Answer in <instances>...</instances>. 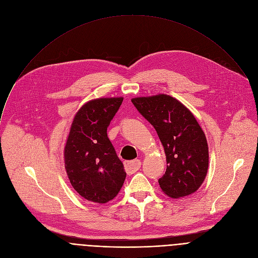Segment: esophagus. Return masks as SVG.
Here are the masks:
<instances>
[{
    "label": "esophagus",
    "instance_id": "esophagus-1",
    "mask_svg": "<svg viewBox=\"0 0 258 258\" xmlns=\"http://www.w3.org/2000/svg\"><path fill=\"white\" fill-rule=\"evenodd\" d=\"M141 161L139 159H135L132 161H126L124 162V168L127 174H132L135 173L136 171L139 170V168L141 167Z\"/></svg>",
    "mask_w": 258,
    "mask_h": 258
}]
</instances>
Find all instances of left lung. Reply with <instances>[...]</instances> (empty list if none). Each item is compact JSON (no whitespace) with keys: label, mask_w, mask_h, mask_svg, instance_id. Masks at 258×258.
<instances>
[{"label":"left lung","mask_w":258,"mask_h":258,"mask_svg":"<svg viewBox=\"0 0 258 258\" xmlns=\"http://www.w3.org/2000/svg\"><path fill=\"white\" fill-rule=\"evenodd\" d=\"M138 111L157 132L166 155V171L158 179L170 198L186 197L202 185L208 169V145L190 110L171 96L159 94L132 99Z\"/></svg>","instance_id":"left-lung-1"}]
</instances>
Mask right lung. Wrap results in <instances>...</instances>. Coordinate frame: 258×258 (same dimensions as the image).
<instances>
[{"mask_svg": "<svg viewBox=\"0 0 258 258\" xmlns=\"http://www.w3.org/2000/svg\"><path fill=\"white\" fill-rule=\"evenodd\" d=\"M122 101V97L99 98L84 104L72 120L65 144L64 162L71 186L94 203L116 197L126 176L107 137V127Z\"/></svg>", "mask_w": 258, "mask_h": 258, "instance_id": "1", "label": "right lung"}]
</instances>
